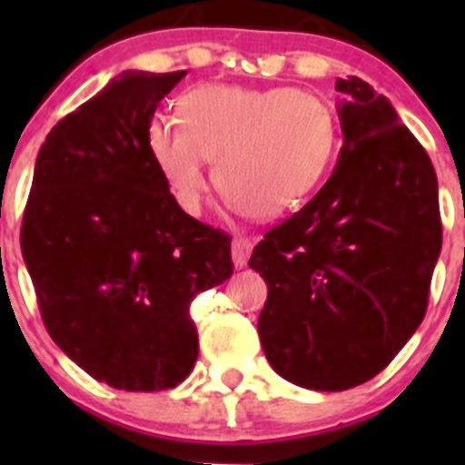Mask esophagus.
I'll return each mask as SVG.
<instances>
[{"instance_id": "34e87169", "label": "esophagus", "mask_w": 465, "mask_h": 465, "mask_svg": "<svg viewBox=\"0 0 465 465\" xmlns=\"http://www.w3.org/2000/svg\"><path fill=\"white\" fill-rule=\"evenodd\" d=\"M253 242L249 237H235L232 240V261H235L237 268H244L249 262V256H252Z\"/></svg>"}]
</instances>
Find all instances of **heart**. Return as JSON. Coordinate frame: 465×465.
Instances as JSON below:
<instances>
[{"label": "heart", "instance_id": "1", "mask_svg": "<svg viewBox=\"0 0 465 465\" xmlns=\"http://www.w3.org/2000/svg\"><path fill=\"white\" fill-rule=\"evenodd\" d=\"M179 121L153 118L146 146L186 212L203 207L213 160V183L240 212L282 216L322 186L338 149L331 106L286 85H195L179 100Z\"/></svg>", "mask_w": 465, "mask_h": 465}]
</instances>
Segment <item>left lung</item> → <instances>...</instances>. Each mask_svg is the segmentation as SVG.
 I'll return each mask as SVG.
<instances>
[{
  "instance_id": "8db88e82",
  "label": "left lung",
  "mask_w": 465,
  "mask_h": 465,
  "mask_svg": "<svg viewBox=\"0 0 465 465\" xmlns=\"http://www.w3.org/2000/svg\"><path fill=\"white\" fill-rule=\"evenodd\" d=\"M344 143L331 179L253 249L268 283L258 316L274 372L314 391L372 380L429 307L442 223L424 146L384 94L338 79Z\"/></svg>"
}]
</instances>
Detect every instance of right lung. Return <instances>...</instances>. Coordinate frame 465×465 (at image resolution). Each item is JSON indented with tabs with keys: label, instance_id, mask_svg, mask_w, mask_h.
<instances>
[{
	"label": "right lung",
	"instance_id": "add662e5",
	"mask_svg": "<svg viewBox=\"0 0 465 465\" xmlns=\"http://www.w3.org/2000/svg\"><path fill=\"white\" fill-rule=\"evenodd\" d=\"M186 72H123L36 155L20 246L53 342L123 391L174 389L197 361L188 307L232 274L230 237L188 216L146 146Z\"/></svg>",
	"mask_w": 465,
	"mask_h": 465
}]
</instances>
